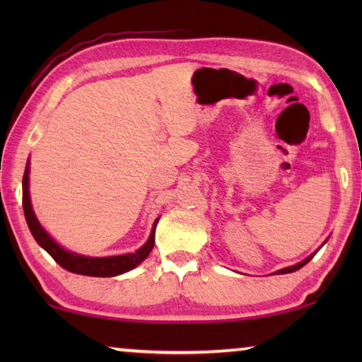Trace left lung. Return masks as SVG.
I'll use <instances>...</instances> for the list:
<instances>
[{
    "instance_id": "1",
    "label": "left lung",
    "mask_w": 362,
    "mask_h": 362,
    "mask_svg": "<svg viewBox=\"0 0 362 362\" xmlns=\"http://www.w3.org/2000/svg\"><path fill=\"white\" fill-rule=\"evenodd\" d=\"M316 254V252H315ZM315 254L313 255H310L308 257V259H305L303 262H300V263H297V265H293V267H287V268H283V269H279V272H278V274H284V273H292V272H297V269H300V268H302L303 265H305V263H308L311 259H313V257H315Z\"/></svg>"
}]
</instances>
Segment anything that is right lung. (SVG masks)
Instances as JSON below:
<instances>
[{"label": "right lung", "instance_id": "obj_1", "mask_svg": "<svg viewBox=\"0 0 362 362\" xmlns=\"http://www.w3.org/2000/svg\"><path fill=\"white\" fill-rule=\"evenodd\" d=\"M28 164L25 173H23L22 179V204H23V214H25V220L30 231H32L36 243L46 250V252L56 260L60 267L69 269L71 273L86 274V276H99V278H108L116 276V274L126 273L129 269L136 268L139 263H142L148 254L151 252L153 246H155V230L158 220L153 225L151 235L142 247L132 254L124 255H115V257H86L69 252L59 246V244L52 240L47 233L42 230L38 220L35 217V212L32 209V203H30L28 194Z\"/></svg>", "mask_w": 362, "mask_h": 362}]
</instances>
